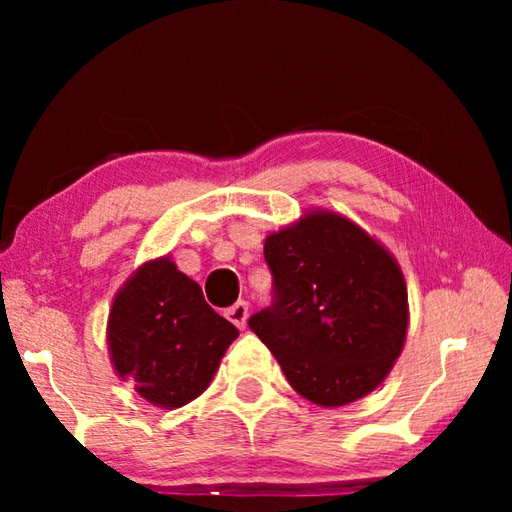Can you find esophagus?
Returning a JSON list of instances; mask_svg holds the SVG:
<instances>
[{
  "instance_id": "esophagus-1",
  "label": "esophagus",
  "mask_w": 512,
  "mask_h": 512,
  "mask_svg": "<svg viewBox=\"0 0 512 512\" xmlns=\"http://www.w3.org/2000/svg\"><path fill=\"white\" fill-rule=\"evenodd\" d=\"M225 316H228V320L232 325H237L239 329L246 327V318H248V302L246 300H239L232 305L228 311H225Z\"/></svg>"
}]
</instances>
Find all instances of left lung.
<instances>
[{"label":"left lung","mask_w":512,"mask_h":512,"mask_svg":"<svg viewBox=\"0 0 512 512\" xmlns=\"http://www.w3.org/2000/svg\"><path fill=\"white\" fill-rule=\"evenodd\" d=\"M271 305L248 327L289 384L320 406H343L381 384L400 357L409 311L400 266L359 225L307 214L266 239Z\"/></svg>","instance_id":"obj_1"}]
</instances>
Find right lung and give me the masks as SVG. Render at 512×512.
<instances>
[{
    "instance_id": "right-lung-1",
    "label": "right lung",
    "mask_w": 512,
    "mask_h": 512,
    "mask_svg": "<svg viewBox=\"0 0 512 512\" xmlns=\"http://www.w3.org/2000/svg\"><path fill=\"white\" fill-rule=\"evenodd\" d=\"M239 329L167 257L144 264L117 293L108 345L121 379L151 404L178 409L201 395Z\"/></svg>"
}]
</instances>
